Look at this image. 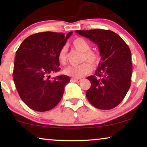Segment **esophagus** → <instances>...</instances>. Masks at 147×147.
Returning <instances> with one entry per match:
<instances>
[{"label": "esophagus", "instance_id": "obj_1", "mask_svg": "<svg viewBox=\"0 0 147 147\" xmlns=\"http://www.w3.org/2000/svg\"><path fill=\"white\" fill-rule=\"evenodd\" d=\"M71 80L74 82H76V83H78V82H81L82 81V79L81 78H72Z\"/></svg>", "mask_w": 147, "mask_h": 147}]
</instances>
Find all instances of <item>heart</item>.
<instances>
[{
  "label": "heart",
  "mask_w": 147,
  "mask_h": 147,
  "mask_svg": "<svg viewBox=\"0 0 147 147\" xmlns=\"http://www.w3.org/2000/svg\"><path fill=\"white\" fill-rule=\"evenodd\" d=\"M74 49L82 53V61L86 60L92 65H98L100 61V55L97 52L90 50V45L87 40L82 37H77L72 41ZM58 60L59 63L64 65L67 61V49L63 47L58 53ZM92 71V67L88 62H83L78 65L68 66L63 70V73L68 76L79 78L86 76Z\"/></svg>",
  "instance_id": "heart-1"
}]
</instances>
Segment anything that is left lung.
Returning <instances> with one entry per match:
<instances>
[{"label":"left lung","instance_id":"left-lung-1","mask_svg":"<svg viewBox=\"0 0 147 147\" xmlns=\"http://www.w3.org/2000/svg\"><path fill=\"white\" fill-rule=\"evenodd\" d=\"M76 33L96 44L101 56L95 76L87 78L91 82L86 91L88 101L98 109L115 108L130 86L132 66L129 47L119 35L109 30H77Z\"/></svg>","mask_w":147,"mask_h":147}]
</instances>
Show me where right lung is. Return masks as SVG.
I'll list each match as a JSON object with an SVG mask.
<instances>
[{
    "instance_id": "right-lung-1",
    "label": "right lung",
    "mask_w": 147,
    "mask_h": 147,
    "mask_svg": "<svg viewBox=\"0 0 147 147\" xmlns=\"http://www.w3.org/2000/svg\"><path fill=\"white\" fill-rule=\"evenodd\" d=\"M43 32L26 38L16 52L13 77L19 95L31 109L45 112L61 100L69 77L62 75L49 80L60 70L58 53L72 35Z\"/></svg>"
}]
</instances>
